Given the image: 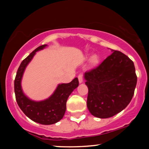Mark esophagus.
Instances as JSON below:
<instances>
[{
  "mask_svg": "<svg viewBox=\"0 0 149 149\" xmlns=\"http://www.w3.org/2000/svg\"><path fill=\"white\" fill-rule=\"evenodd\" d=\"M78 79H79V83H81L83 82V76L81 74H79L78 76Z\"/></svg>",
  "mask_w": 149,
  "mask_h": 149,
  "instance_id": "34e87169",
  "label": "esophagus"
}]
</instances>
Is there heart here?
<instances>
[{"label":"heart","instance_id":"heart-1","mask_svg":"<svg viewBox=\"0 0 149 149\" xmlns=\"http://www.w3.org/2000/svg\"><path fill=\"white\" fill-rule=\"evenodd\" d=\"M93 60H95V58H93Z\"/></svg>","mask_w":149,"mask_h":149}]
</instances>
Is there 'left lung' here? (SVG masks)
Returning <instances> with one entry per match:
<instances>
[{
  "label": "left lung",
  "mask_w": 149,
  "mask_h": 149,
  "mask_svg": "<svg viewBox=\"0 0 149 149\" xmlns=\"http://www.w3.org/2000/svg\"><path fill=\"white\" fill-rule=\"evenodd\" d=\"M111 50L113 54L83 75L88 87L87 109L100 119L111 117L125 109L137 83L134 62L123 53Z\"/></svg>",
  "instance_id": "left-lung-1"
}]
</instances>
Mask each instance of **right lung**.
<instances>
[{"label":"right lung","mask_w":149,"mask_h":149,"mask_svg":"<svg viewBox=\"0 0 149 149\" xmlns=\"http://www.w3.org/2000/svg\"><path fill=\"white\" fill-rule=\"evenodd\" d=\"M46 47L47 45L38 47L22 61L14 81V90L18 106L29 119L42 125H52L60 121L64 117L67 100L70 93L79 86V80L76 77L69 83L58 84L54 93L43 100H33L24 93L22 87L24 71L36 53Z\"/></svg>","instance_id":"obj_1"}]
</instances>
